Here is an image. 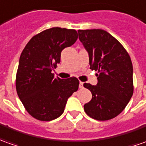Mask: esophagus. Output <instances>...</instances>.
Wrapping results in <instances>:
<instances>
[{
    "label": "esophagus",
    "instance_id": "obj_1",
    "mask_svg": "<svg viewBox=\"0 0 146 146\" xmlns=\"http://www.w3.org/2000/svg\"><path fill=\"white\" fill-rule=\"evenodd\" d=\"M83 82H79V88H83Z\"/></svg>",
    "mask_w": 146,
    "mask_h": 146
}]
</instances>
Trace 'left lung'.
I'll return each instance as SVG.
<instances>
[{
	"mask_svg": "<svg viewBox=\"0 0 146 146\" xmlns=\"http://www.w3.org/2000/svg\"><path fill=\"white\" fill-rule=\"evenodd\" d=\"M79 39L89 55L91 70L98 71V83H84L92 98L84 105L90 117L106 121L117 116L133 93V65L124 47L102 29L78 30Z\"/></svg>",
	"mask_w": 146,
	"mask_h": 146,
	"instance_id": "8db88e82",
	"label": "left lung"
}]
</instances>
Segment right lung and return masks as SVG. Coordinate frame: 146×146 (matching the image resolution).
<instances>
[{
  "label": "right lung",
  "mask_w": 146,
  "mask_h": 146,
  "mask_svg": "<svg viewBox=\"0 0 146 146\" xmlns=\"http://www.w3.org/2000/svg\"><path fill=\"white\" fill-rule=\"evenodd\" d=\"M74 29L52 28L29 40L21 53L16 88L28 113L40 121H52L63 113L67 98L78 90L75 77L55 78L52 71L60 63L61 52L75 43Z\"/></svg>",
  "instance_id": "1"
}]
</instances>
